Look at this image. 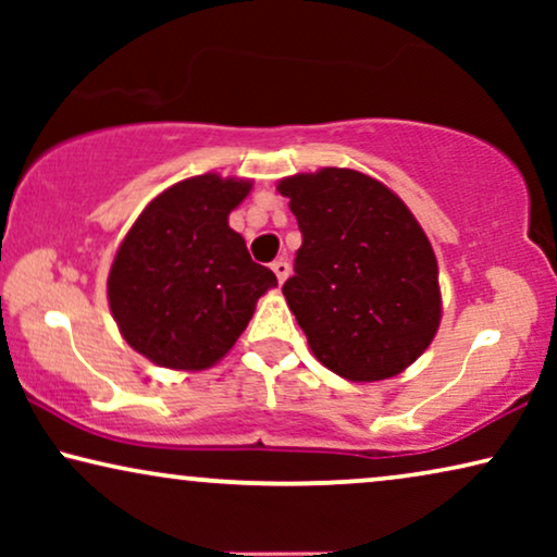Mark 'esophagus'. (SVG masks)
<instances>
[{"mask_svg": "<svg viewBox=\"0 0 557 557\" xmlns=\"http://www.w3.org/2000/svg\"><path fill=\"white\" fill-rule=\"evenodd\" d=\"M271 269H273V273H276V278L281 281V284H284V281L288 278V273H292V265H288L286 258H278V261H273Z\"/></svg>", "mask_w": 557, "mask_h": 557, "instance_id": "34e87169", "label": "esophagus"}]
</instances>
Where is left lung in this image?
<instances>
[{
	"instance_id": "left-lung-1",
	"label": "left lung",
	"mask_w": 557,
	"mask_h": 557,
	"mask_svg": "<svg viewBox=\"0 0 557 557\" xmlns=\"http://www.w3.org/2000/svg\"><path fill=\"white\" fill-rule=\"evenodd\" d=\"M301 231L284 296L324 368L357 383L398 375L438 330V265L398 195L326 166L281 180Z\"/></svg>"
}]
</instances>
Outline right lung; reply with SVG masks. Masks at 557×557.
<instances>
[{"instance_id":"add662e5","label":"right lung","mask_w":557,"mask_h":557,"mask_svg":"<svg viewBox=\"0 0 557 557\" xmlns=\"http://www.w3.org/2000/svg\"><path fill=\"white\" fill-rule=\"evenodd\" d=\"M250 182L200 174L164 189L121 243L109 304L136 352L172 370H205L235 345L258 296L276 286L227 215Z\"/></svg>"}]
</instances>
